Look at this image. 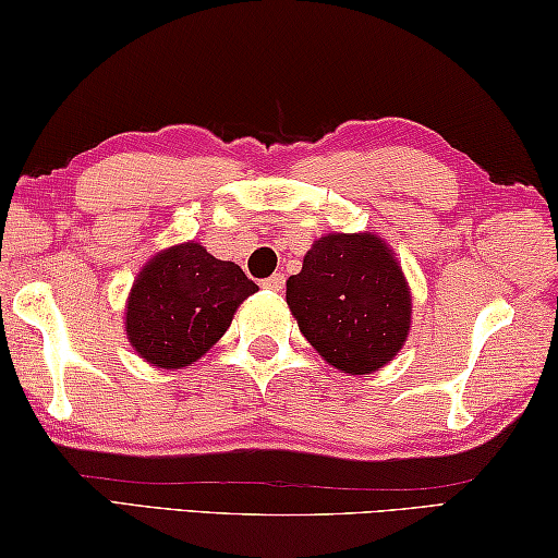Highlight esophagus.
Listing matches in <instances>:
<instances>
[{
	"mask_svg": "<svg viewBox=\"0 0 558 558\" xmlns=\"http://www.w3.org/2000/svg\"><path fill=\"white\" fill-rule=\"evenodd\" d=\"M263 288L270 290V292H280L282 288H286V278H282L280 272H276V276H270L268 280H263Z\"/></svg>",
	"mask_w": 558,
	"mask_h": 558,
	"instance_id": "1",
	"label": "esophagus"
}]
</instances>
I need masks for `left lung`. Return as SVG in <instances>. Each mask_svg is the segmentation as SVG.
Returning <instances> with one entry per match:
<instances>
[{
	"mask_svg": "<svg viewBox=\"0 0 558 558\" xmlns=\"http://www.w3.org/2000/svg\"><path fill=\"white\" fill-rule=\"evenodd\" d=\"M286 300L302 337L349 376L374 374L401 352L411 329V288L376 233H327L288 278Z\"/></svg>",
	"mask_w": 558,
	"mask_h": 558,
	"instance_id": "1",
	"label": "left lung"
}]
</instances>
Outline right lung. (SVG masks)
<instances>
[{"instance_id": "obj_1", "label": "right lung", "mask_w": 558, "mask_h": 558, "mask_svg": "<svg viewBox=\"0 0 558 558\" xmlns=\"http://www.w3.org/2000/svg\"><path fill=\"white\" fill-rule=\"evenodd\" d=\"M253 292L258 286L241 266L214 258L202 243L169 245L132 282L125 302L128 342L155 369L192 366L219 342Z\"/></svg>"}]
</instances>
